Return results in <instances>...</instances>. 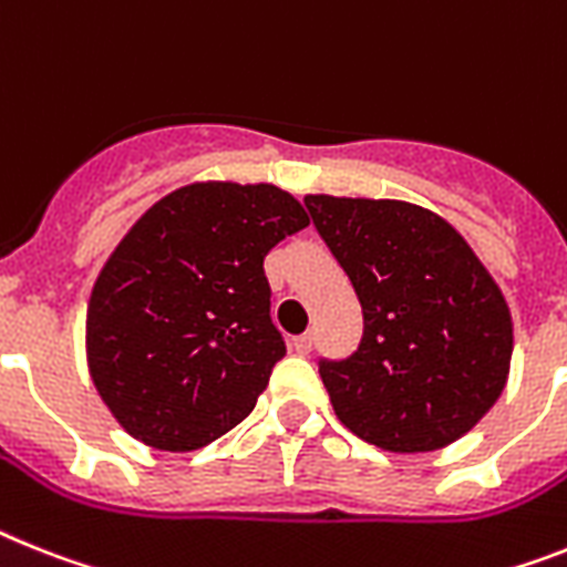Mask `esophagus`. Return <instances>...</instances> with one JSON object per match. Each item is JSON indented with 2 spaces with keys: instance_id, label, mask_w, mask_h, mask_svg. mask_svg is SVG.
Returning <instances> with one entry per match:
<instances>
[{
  "instance_id": "34e87169",
  "label": "esophagus",
  "mask_w": 567,
  "mask_h": 567,
  "mask_svg": "<svg viewBox=\"0 0 567 567\" xmlns=\"http://www.w3.org/2000/svg\"><path fill=\"white\" fill-rule=\"evenodd\" d=\"M311 342H313L311 334H299V337H293L291 349L297 351V354H308V351H311Z\"/></svg>"
}]
</instances>
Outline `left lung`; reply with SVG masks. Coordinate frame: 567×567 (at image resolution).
I'll use <instances>...</instances> for the list:
<instances>
[{
    "mask_svg": "<svg viewBox=\"0 0 567 567\" xmlns=\"http://www.w3.org/2000/svg\"><path fill=\"white\" fill-rule=\"evenodd\" d=\"M311 221L354 285L363 337L320 357L331 406L389 453H430L467 435L498 401L513 322L461 233L406 202L306 195Z\"/></svg>",
    "mask_w": 567,
    "mask_h": 567,
    "instance_id": "1",
    "label": "left lung"
}]
</instances>
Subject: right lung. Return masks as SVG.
<instances>
[{"label":"right lung","instance_id":"add662e5","mask_svg":"<svg viewBox=\"0 0 567 567\" xmlns=\"http://www.w3.org/2000/svg\"><path fill=\"white\" fill-rule=\"evenodd\" d=\"M308 227L274 184H189L137 218L94 282L100 398L146 446L189 453L245 421L285 357L265 256Z\"/></svg>","mask_w":567,"mask_h":567}]
</instances>
